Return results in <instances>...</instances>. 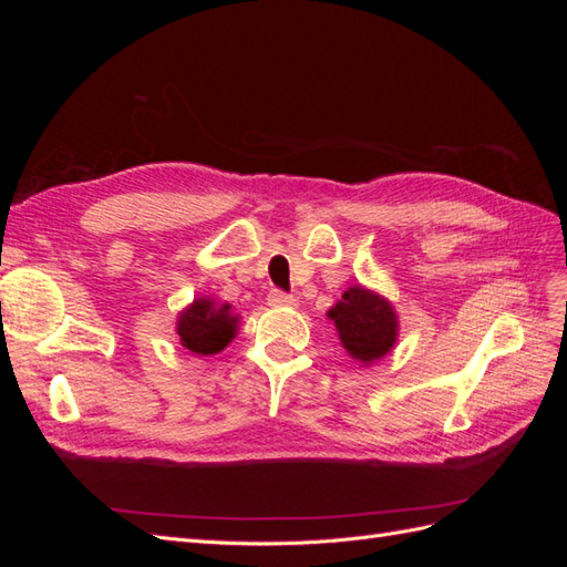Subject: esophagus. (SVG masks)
<instances>
[{"label":"esophagus","mask_w":567,"mask_h":567,"mask_svg":"<svg viewBox=\"0 0 567 567\" xmlns=\"http://www.w3.org/2000/svg\"><path fill=\"white\" fill-rule=\"evenodd\" d=\"M267 300H269V305H274V307H293L296 305V298L290 296V293H284V290H269V296H267Z\"/></svg>","instance_id":"1"}]
</instances>
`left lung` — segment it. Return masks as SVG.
I'll list each match as a JSON object with an SVG mask.
<instances>
[{
  "instance_id": "obj_1",
  "label": "left lung",
  "mask_w": 567,
  "mask_h": 567,
  "mask_svg": "<svg viewBox=\"0 0 567 567\" xmlns=\"http://www.w3.org/2000/svg\"><path fill=\"white\" fill-rule=\"evenodd\" d=\"M329 317L336 323L342 348L364 364L390 352L398 338V317L392 307L362 286L346 290Z\"/></svg>"
}]
</instances>
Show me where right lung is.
<instances>
[{
	"label": "right lung",
	"instance_id": "add662e5",
	"mask_svg": "<svg viewBox=\"0 0 567 567\" xmlns=\"http://www.w3.org/2000/svg\"><path fill=\"white\" fill-rule=\"evenodd\" d=\"M177 333L188 352L217 354L234 338L236 319L229 315V305L215 307L213 300H196L182 312Z\"/></svg>",
	"mask_w": 567,
	"mask_h": 567
}]
</instances>
